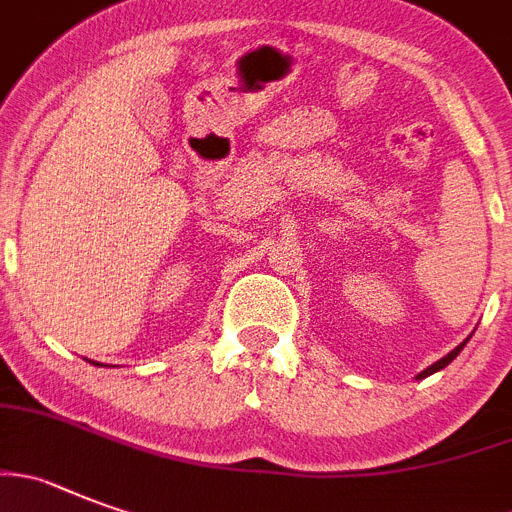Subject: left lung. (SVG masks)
I'll return each instance as SVG.
<instances>
[{
  "label": "left lung",
  "instance_id": "obj_1",
  "mask_svg": "<svg viewBox=\"0 0 512 512\" xmlns=\"http://www.w3.org/2000/svg\"><path fill=\"white\" fill-rule=\"evenodd\" d=\"M467 340H470V337H467ZM467 340H464V342H459L457 348H454L452 353H447V355H444L442 360H437V363H434V365H429V368H426V370H421V373L416 375V381H421V378H426V375H431V373H439V370H442V368H447V365L452 363V360L457 358L459 353H462V348H464V345H467Z\"/></svg>",
  "mask_w": 512,
  "mask_h": 512
}]
</instances>
